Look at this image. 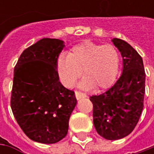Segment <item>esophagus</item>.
Instances as JSON below:
<instances>
[{"label": "esophagus", "mask_w": 154, "mask_h": 154, "mask_svg": "<svg viewBox=\"0 0 154 154\" xmlns=\"http://www.w3.org/2000/svg\"><path fill=\"white\" fill-rule=\"evenodd\" d=\"M74 94H75V98H77V99H80V98H86V97L84 93H82V92H78V91H75Z\"/></svg>", "instance_id": "esophagus-1"}]
</instances>
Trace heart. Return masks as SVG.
<instances>
[{
    "label": "heart",
    "instance_id": "b5f03b06",
    "mask_svg": "<svg viewBox=\"0 0 154 154\" xmlns=\"http://www.w3.org/2000/svg\"><path fill=\"white\" fill-rule=\"evenodd\" d=\"M120 57L112 45L85 42L74 46L68 55L58 57L56 69L63 84L72 87L80 76L83 88L103 89L115 80L119 69Z\"/></svg>",
    "mask_w": 154,
    "mask_h": 154
}]
</instances>
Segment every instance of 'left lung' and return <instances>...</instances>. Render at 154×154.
I'll list each match as a JSON object with an SVG mask.
<instances>
[{
	"label": "left lung",
	"mask_w": 154,
	"mask_h": 154,
	"mask_svg": "<svg viewBox=\"0 0 154 154\" xmlns=\"http://www.w3.org/2000/svg\"><path fill=\"white\" fill-rule=\"evenodd\" d=\"M122 56V73L106 92L90 97L93 124L99 135L114 140L134 130L143 109L146 74L141 56L127 42L113 38Z\"/></svg>",
	"instance_id": "1"
}]
</instances>
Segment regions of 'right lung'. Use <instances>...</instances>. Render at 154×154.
<instances>
[{
	"instance_id": "obj_1",
	"label": "right lung",
	"mask_w": 154,
	"mask_h": 154,
	"mask_svg": "<svg viewBox=\"0 0 154 154\" xmlns=\"http://www.w3.org/2000/svg\"><path fill=\"white\" fill-rule=\"evenodd\" d=\"M63 41L43 38L22 52L14 72L11 109L23 132L34 141L53 144L68 134L76 105L56 69Z\"/></svg>"
}]
</instances>
